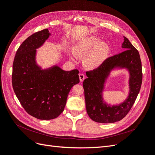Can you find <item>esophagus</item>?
<instances>
[{
	"instance_id": "obj_1",
	"label": "esophagus",
	"mask_w": 155,
	"mask_h": 155,
	"mask_svg": "<svg viewBox=\"0 0 155 155\" xmlns=\"http://www.w3.org/2000/svg\"><path fill=\"white\" fill-rule=\"evenodd\" d=\"M79 78H80V81H81V82L84 81V78H85L84 74H82V73H80V74H79Z\"/></svg>"
}]
</instances>
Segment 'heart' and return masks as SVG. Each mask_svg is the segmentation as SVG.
<instances>
[{"label":"heart","instance_id":"obj_1","mask_svg":"<svg viewBox=\"0 0 155 155\" xmlns=\"http://www.w3.org/2000/svg\"><path fill=\"white\" fill-rule=\"evenodd\" d=\"M110 51L107 42L101 41L96 37H89L80 39L73 48L74 54L70 58L74 61L77 58H83L84 67L95 69L106 61Z\"/></svg>","mask_w":155,"mask_h":155}]
</instances>
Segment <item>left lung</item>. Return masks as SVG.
<instances>
[{"instance_id":"8db88e82","label":"left lung","mask_w":155,"mask_h":155,"mask_svg":"<svg viewBox=\"0 0 155 155\" xmlns=\"http://www.w3.org/2000/svg\"><path fill=\"white\" fill-rule=\"evenodd\" d=\"M122 48L125 51L109 57L98 68L86 72L83 82L87 114L98 123H114L120 121L130 110L139 93L142 81V62L137 49L124 36ZM124 69L128 71V94L117 104L107 103L103 98L105 84L112 73Z\"/></svg>"}]
</instances>
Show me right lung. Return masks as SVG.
<instances>
[{
	"label": "right lung",
	"instance_id": "1",
	"mask_svg": "<svg viewBox=\"0 0 155 155\" xmlns=\"http://www.w3.org/2000/svg\"><path fill=\"white\" fill-rule=\"evenodd\" d=\"M48 29L31 35L20 46L13 64L12 85L26 111L40 120H51L64 111L68 94L80 80L78 71H66L57 64L43 68L37 49L50 37Z\"/></svg>",
	"mask_w": 155,
	"mask_h": 155
}]
</instances>
